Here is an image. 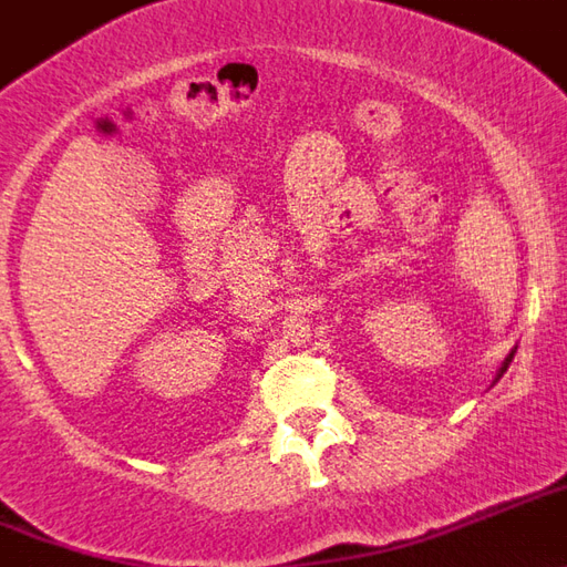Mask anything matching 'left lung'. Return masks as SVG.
I'll return each instance as SVG.
<instances>
[{
  "mask_svg": "<svg viewBox=\"0 0 567 567\" xmlns=\"http://www.w3.org/2000/svg\"><path fill=\"white\" fill-rule=\"evenodd\" d=\"M513 355H515V350H513V352H509V355H507V358H504V363H502V369H498L496 380H498V378H502V374H504V372H507V367H509V361H513Z\"/></svg>",
  "mask_w": 567,
  "mask_h": 567,
  "instance_id": "8db88e82",
  "label": "left lung"
}]
</instances>
